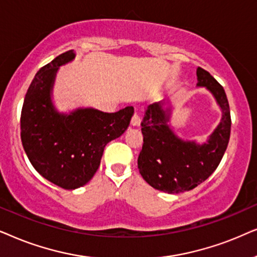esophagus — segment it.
<instances>
[{
    "label": "esophagus",
    "instance_id": "obj_1",
    "mask_svg": "<svg viewBox=\"0 0 257 257\" xmlns=\"http://www.w3.org/2000/svg\"><path fill=\"white\" fill-rule=\"evenodd\" d=\"M140 123H141V117H140V115L138 114V112H135L132 117V125L138 126V125H140Z\"/></svg>",
    "mask_w": 257,
    "mask_h": 257
}]
</instances>
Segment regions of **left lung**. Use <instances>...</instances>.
Segmentation results:
<instances>
[{"label": "left lung", "mask_w": 257, "mask_h": 257, "mask_svg": "<svg viewBox=\"0 0 257 257\" xmlns=\"http://www.w3.org/2000/svg\"><path fill=\"white\" fill-rule=\"evenodd\" d=\"M197 85L213 93L222 108V119L204 145L184 142L169 125V110L159 103L146 108L141 122L143 146L138 168L143 179L157 190L179 194L204 182L220 164L230 138V109L222 85L202 68H197Z\"/></svg>", "instance_id": "8db88e82"}]
</instances>
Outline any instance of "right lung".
<instances>
[{"label": "right lung", "instance_id": "1", "mask_svg": "<svg viewBox=\"0 0 257 257\" xmlns=\"http://www.w3.org/2000/svg\"><path fill=\"white\" fill-rule=\"evenodd\" d=\"M73 59V50H68L37 71L21 111V141L30 163L40 175L63 189H76L91 180L105 145L125 132L134 114L132 105L116 112L55 111L50 100L55 73Z\"/></svg>", "mask_w": 257, "mask_h": 257}]
</instances>
